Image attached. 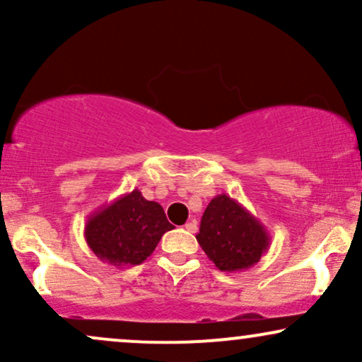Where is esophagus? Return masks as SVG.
<instances>
[{
  "label": "esophagus",
  "mask_w": 362,
  "mask_h": 362,
  "mask_svg": "<svg viewBox=\"0 0 362 362\" xmlns=\"http://www.w3.org/2000/svg\"><path fill=\"white\" fill-rule=\"evenodd\" d=\"M185 230L189 231V233H195V231H197V221H195V219H190V221L185 224Z\"/></svg>",
  "instance_id": "esophagus-1"
}]
</instances>
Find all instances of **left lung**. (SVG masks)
Listing matches in <instances>:
<instances>
[{
	"label": "left lung",
	"mask_w": 362,
	"mask_h": 362,
	"mask_svg": "<svg viewBox=\"0 0 362 362\" xmlns=\"http://www.w3.org/2000/svg\"><path fill=\"white\" fill-rule=\"evenodd\" d=\"M195 238L223 272L253 267L271 243L264 224L226 194L216 195L206 207Z\"/></svg>",
	"instance_id": "8db88e82"
}]
</instances>
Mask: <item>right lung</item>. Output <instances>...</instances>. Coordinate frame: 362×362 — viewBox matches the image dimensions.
Listing matches in <instances>:
<instances>
[{"label": "right lung", "instance_id": "obj_1", "mask_svg": "<svg viewBox=\"0 0 362 362\" xmlns=\"http://www.w3.org/2000/svg\"><path fill=\"white\" fill-rule=\"evenodd\" d=\"M170 230L173 224L168 223L163 207L146 201L134 189L88 216L85 240L102 262L132 267L143 264Z\"/></svg>", "mask_w": 362, "mask_h": 362}]
</instances>
